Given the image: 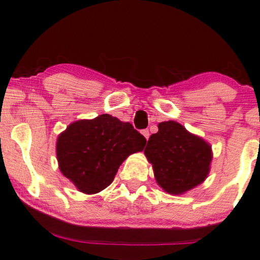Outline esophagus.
I'll return each instance as SVG.
<instances>
[{"instance_id": "34e87169", "label": "esophagus", "mask_w": 260, "mask_h": 260, "mask_svg": "<svg viewBox=\"0 0 260 260\" xmlns=\"http://www.w3.org/2000/svg\"><path fill=\"white\" fill-rule=\"evenodd\" d=\"M142 134L145 137V139H149V136H150V133H149V129H143Z\"/></svg>"}]
</instances>
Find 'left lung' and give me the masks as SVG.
Instances as JSON below:
<instances>
[{
    "mask_svg": "<svg viewBox=\"0 0 260 260\" xmlns=\"http://www.w3.org/2000/svg\"><path fill=\"white\" fill-rule=\"evenodd\" d=\"M157 127L144 154L153 164L159 186L171 194H181L201 184L210 169V145L175 121L161 122Z\"/></svg>",
    "mask_w": 260,
    "mask_h": 260,
    "instance_id": "obj_1",
    "label": "left lung"
}]
</instances>
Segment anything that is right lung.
<instances>
[{"mask_svg": "<svg viewBox=\"0 0 260 260\" xmlns=\"http://www.w3.org/2000/svg\"><path fill=\"white\" fill-rule=\"evenodd\" d=\"M145 143L129 122L105 113L70 124L58 136L56 153L63 176L80 192L94 194L111 184L121 164Z\"/></svg>", "mask_w": 260, "mask_h": 260, "instance_id": "right-lung-1", "label": "right lung"}]
</instances>
